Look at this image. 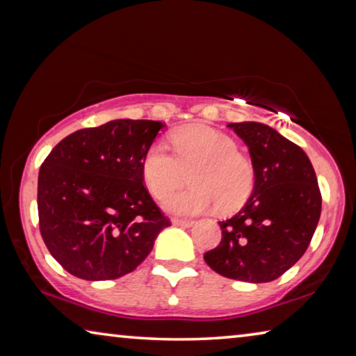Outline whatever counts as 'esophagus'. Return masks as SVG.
Wrapping results in <instances>:
<instances>
[{
  "label": "esophagus",
  "mask_w": 356,
  "mask_h": 356,
  "mask_svg": "<svg viewBox=\"0 0 356 356\" xmlns=\"http://www.w3.org/2000/svg\"><path fill=\"white\" fill-rule=\"evenodd\" d=\"M172 225H174V226H180V227H191L193 225H195V221H191V220H177V218H174V220H172Z\"/></svg>",
  "instance_id": "1"
}]
</instances>
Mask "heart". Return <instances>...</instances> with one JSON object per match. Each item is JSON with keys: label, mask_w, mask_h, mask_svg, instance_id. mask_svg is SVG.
Here are the masks:
<instances>
[{"label": "heart", "mask_w": 356, "mask_h": 356, "mask_svg": "<svg viewBox=\"0 0 356 356\" xmlns=\"http://www.w3.org/2000/svg\"><path fill=\"white\" fill-rule=\"evenodd\" d=\"M174 155L165 144L155 143L144 154L143 180L156 200L183 181L191 171L190 189L173 193L161 202L174 215H197L216 202L220 210H234L248 200L254 170L251 161L237 152V143L209 125L195 124L172 131Z\"/></svg>", "instance_id": "1"}]
</instances>
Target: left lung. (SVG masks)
<instances>
[{"mask_svg": "<svg viewBox=\"0 0 356 356\" xmlns=\"http://www.w3.org/2000/svg\"><path fill=\"white\" fill-rule=\"evenodd\" d=\"M227 127L248 147L254 188L236 215L218 221L221 242L204 261L229 280L270 282L308 250L321 218V190L305 150L275 129L261 122Z\"/></svg>", "mask_w": 356, "mask_h": 356, "instance_id": "8db88e82", "label": "left lung"}]
</instances>
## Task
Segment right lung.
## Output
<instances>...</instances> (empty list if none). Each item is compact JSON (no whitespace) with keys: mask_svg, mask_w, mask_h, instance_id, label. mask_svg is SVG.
<instances>
[{"mask_svg":"<svg viewBox=\"0 0 356 356\" xmlns=\"http://www.w3.org/2000/svg\"><path fill=\"white\" fill-rule=\"evenodd\" d=\"M159 120L116 119L65 136L39 171L42 238L70 275L116 280L140 265L170 226L143 185Z\"/></svg>","mask_w":356,"mask_h":356,"instance_id":"obj_1","label":"right lung"}]
</instances>
